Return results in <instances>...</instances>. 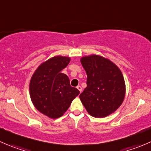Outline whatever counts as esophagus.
I'll use <instances>...</instances> for the list:
<instances>
[{
    "label": "esophagus",
    "mask_w": 151,
    "mask_h": 151,
    "mask_svg": "<svg viewBox=\"0 0 151 151\" xmlns=\"http://www.w3.org/2000/svg\"><path fill=\"white\" fill-rule=\"evenodd\" d=\"M77 89H78V90H79V91H80V93H81V92H82V90H83V89H82V87H81V86H80V85H78V86H77Z\"/></svg>",
    "instance_id": "esophagus-1"
}]
</instances>
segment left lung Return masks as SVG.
<instances>
[{"instance_id": "obj_1", "label": "left lung", "mask_w": 151, "mask_h": 151, "mask_svg": "<svg viewBox=\"0 0 151 151\" xmlns=\"http://www.w3.org/2000/svg\"><path fill=\"white\" fill-rule=\"evenodd\" d=\"M87 73V87L80 99L87 112L95 118H105L122 104L126 83L121 69L108 58L93 54L80 59Z\"/></svg>"}]
</instances>
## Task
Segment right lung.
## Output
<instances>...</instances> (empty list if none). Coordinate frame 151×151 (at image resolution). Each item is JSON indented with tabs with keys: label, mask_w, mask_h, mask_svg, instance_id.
I'll return each mask as SVG.
<instances>
[{
	"label": "right lung",
	"mask_w": 151,
	"mask_h": 151,
	"mask_svg": "<svg viewBox=\"0 0 151 151\" xmlns=\"http://www.w3.org/2000/svg\"><path fill=\"white\" fill-rule=\"evenodd\" d=\"M71 58L57 55L41 63L32 75L29 91L32 103L41 113L52 119L61 117L80 91L70 85L61 71Z\"/></svg>",
	"instance_id": "add662e5"
}]
</instances>
